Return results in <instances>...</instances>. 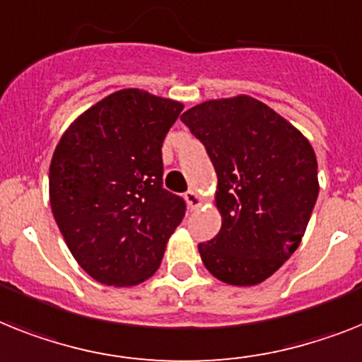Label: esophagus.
<instances>
[{"label": "esophagus", "mask_w": 362, "mask_h": 362, "mask_svg": "<svg viewBox=\"0 0 362 362\" xmlns=\"http://www.w3.org/2000/svg\"><path fill=\"white\" fill-rule=\"evenodd\" d=\"M185 202H187V205L190 211H196V209L202 207L203 198L199 196L198 192H196V190H188V192L185 194Z\"/></svg>", "instance_id": "esophagus-1"}]
</instances>
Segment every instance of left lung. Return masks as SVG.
<instances>
[{
	"mask_svg": "<svg viewBox=\"0 0 362 362\" xmlns=\"http://www.w3.org/2000/svg\"><path fill=\"white\" fill-rule=\"evenodd\" d=\"M207 148L222 228L198 246L216 279L253 286L291 259L318 198L315 149L300 129L252 95L207 100L181 116Z\"/></svg>",
	"mask_w": 362,
	"mask_h": 362,
	"instance_id": "8db88e82",
	"label": "left lung"
}]
</instances>
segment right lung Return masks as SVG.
I'll use <instances>...</instances> for the list:
<instances>
[{"mask_svg":"<svg viewBox=\"0 0 362 362\" xmlns=\"http://www.w3.org/2000/svg\"><path fill=\"white\" fill-rule=\"evenodd\" d=\"M181 101L124 88L81 112L49 164V203L68 250L101 285L134 286L160 267L185 202L163 188L164 136Z\"/></svg>","mask_w":362,"mask_h":362,"instance_id":"right-lung-1","label":"right lung"}]
</instances>
